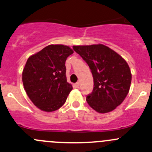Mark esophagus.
Listing matches in <instances>:
<instances>
[{"label": "esophagus", "mask_w": 152, "mask_h": 152, "mask_svg": "<svg viewBox=\"0 0 152 152\" xmlns=\"http://www.w3.org/2000/svg\"><path fill=\"white\" fill-rule=\"evenodd\" d=\"M75 87H77V88H79V82H76V84H75Z\"/></svg>", "instance_id": "1"}]
</instances>
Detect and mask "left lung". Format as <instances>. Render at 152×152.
Returning a JSON list of instances; mask_svg holds the SVG:
<instances>
[{"instance_id": "1", "label": "left lung", "mask_w": 152, "mask_h": 152, "mask_svg": "<svg viewBox=\"0 0 152 152\" xmlns=\"http://www.w3.org/2000/svg\"><path fill=\"white\" fill-rule=\"evenodd\" d=\"M91 70L92 92L87 95L89 106L99 113L114 110L124 100L130 89L132 75L127 62L103 44L73 46Z\"/></svg>"}]
</instances>
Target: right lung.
Here are the masks:
<instances>
[{"label": "right lung", "mask_w": 152, "mask_h": 152, "mask_svg": "<svg viewBox=\"0 0 152 152\" xmlns=\"http://www.w3.org/2000/svg\"><path fill=\"white\" fill-rule=\"evenodd\" d=\"M73 53L67 46L52 44L27 60L22 72L24 87L33 104L42 111L59 109L73 89L65 76V61Z\"/></svg>", "instance_id": "1"}]
</instances>
